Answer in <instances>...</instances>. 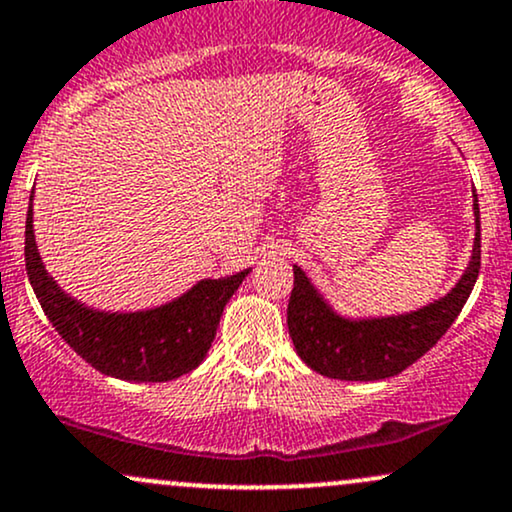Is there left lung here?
Wrapping results in <instances>:
<instances>
[{"mask_svg": "<svg viewBox=\"0 0 512 512\" xmlns=\"http://www.w3.org/2000/svg\"><path fill=\"white\" fill-rule=\"evenodd\" d=\"M472 262L457 286L440 301L397 317L346 320L322 301L301 267H293V291L286 322L298 356L320 375L337 380H383L419 361L450 330L477 284L481 267L479 204Z\"/></svg>", "mask_w": 512, "mask_h": 512, "instance_id": "1", "label": "left lung"}]
</instances>
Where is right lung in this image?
Returning a JSON list of instances; mask_svg holds the SVG:
<instances>
[{
	"mask_svg": "<svg viewBox=\"0 0 512 512\" xmlns=\"http://www.w3.org/2000/svg\"><path fill=\"white\" fill-rule=\"evenodd\" d=\"M26 272L57 334L93 368L120 380L168 383L195 370L214 342L221 313L250 269L204 279L178 301L144 313H98L69 298L45 272L26 216Z\"/></svg>",
	"mask_w": 512,
	"mask_h": 512,
	"instance_id": "obj_1",
	"label": "right lung"
}]
</instances>
